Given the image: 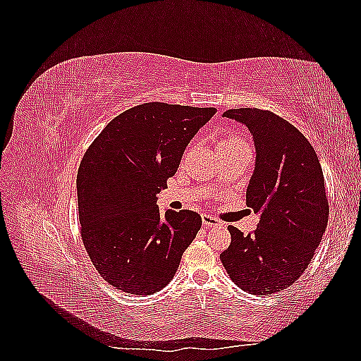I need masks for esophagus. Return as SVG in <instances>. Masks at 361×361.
<instances>
[{"mask_svg": "<svg viewBox=\"0 0 361 361\" xmlns=\"http://www.w3.org/2000/svg\"><path fill=\"white\" fill-rule=\"evenodd\" d=\"M202 223L204 227H215V226H221V221L218 220V218L212 216V215H207V214H203L202 215Z\"/></svg>", "mask_w": 361, "mask_h": 361, "instance_id": "34e87169", "label": "esophagus"}]
</instances>
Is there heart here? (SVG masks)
<instances>
[{"mask_svg":"<svg viewBox=\"0 0 361 361\" xmlns=\"http://www.w3.org/2000/svg\"><path fill=\"white\" fill-rule=\"evenodd\" d=\"M244 143H245V140L236 134L224 135L220 138V141H218V145L220 146H236V145H244Z\"/></svg>","mask_w":361,"mask_h":361,"instance_id":"heart-1","label":"heart"}]
</instances>
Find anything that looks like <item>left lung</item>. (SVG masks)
<instances>
[{
  "label": "left lung",
  "mask_w": 361,
  "mask_h": 361,
  "mask_svg": "<svg viewBox=\"0 0 361 361\" xmlns=\"http://www.w3.org/2000/svg\"><path fill=\"white\" fill-rule=\"evenodd\" d=\"M223 117L253 135L256 162L247 206L260 218L248 235L228 226L232 243L220 259L243 290L271 295L292 286L325 233L330 209L322 169L307 138L274 113L238 108Z\"/></svg>",
  "instance_id": "left-lung-1"
}]
</instances>
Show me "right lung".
Returning a JSON list of instances; mask_svg holds the SVG:
<instances>
[{
  "mask_svg": "<svg viewBox=\"0 0 361 361\" xmlns=\"http://www.w3.org/2000/svg\"><path fill=\"white\" fill-rule=\"evenodd\" d=\"M215 113L137 105L114 117L87 149L76 176L81 236L94 268L114 288L152 295L173 279L202 216L187 209L162 215L158 194Z\"/></svg>",
  "mask_w": 361,
  "mask_h": 361,
  "instance_id": "1",
  "label": "right lung"
}]
</instances>
